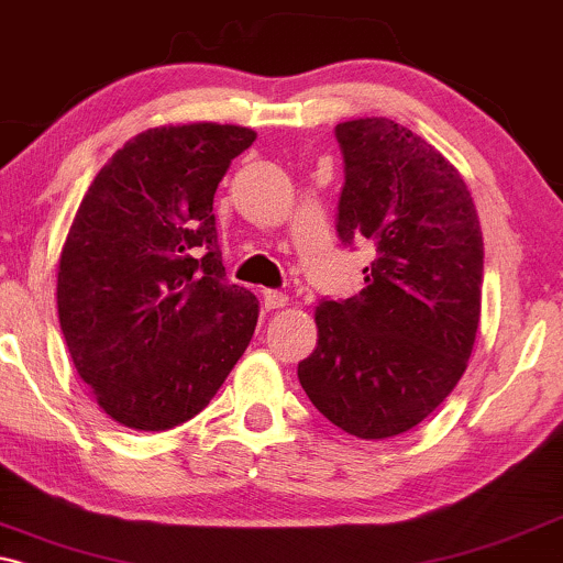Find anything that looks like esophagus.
Returning <instances> with one entry per match:
<instances>
[{
	"label": "esophagus",
	"instance_id": "esophagus-1",
	"mask_svg": "<svg viewBox=\"0 0 563 563\" xmlns=\"http://www.w3.org/2000/svg\"><path fill=\"white\" fill-rule=\"evenodd\" d=\"M284 305H289V297L284 295V291H274V289L264 291V307H266V310H282Z\"/></svg>",
	"mask_w": 563,
	"mask_h": 563
}]
</instances>
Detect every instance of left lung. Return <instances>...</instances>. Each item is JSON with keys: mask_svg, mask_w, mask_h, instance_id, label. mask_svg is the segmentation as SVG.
I'll use <instances>...</instances> for the list:
<instances>
[{"mask_svg": "<svg viewBox=\"0 0 563 563\" xmlns=\"http://www.w3.org/2000/svg\"><path fill=\"white\" fill-rule=\"evenodd\" d=\"M345 184L335 230L368 241L366 287L314 310L318 345L297 376L345 433L384 441L420 426L456 387L482 312L484 243L464 176L389 118L335 128Z\"/></svg>", "mask_w": 563, "mask_h": 563, "instance_id": "8db88e82", "label": "left lung"}]
</instances>
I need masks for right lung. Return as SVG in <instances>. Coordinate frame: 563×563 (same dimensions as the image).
<instances>
[{"label":"right lung","instance_id":"1","mask_svg":"<svg viewBox=\"0 0 563 563\" xmlns=\"http://www.w3.org/2000/svg\"><path fill=\"white\" fill-rule=\"evenodd\" d=\"M256 133L151 128L95 176L58 264L76 372L120 426L168 430L202 412L249 349L258 299L228 284L212 199Z\"/></svg>","mask_w":563,"mask_h":563}]
</instances>
